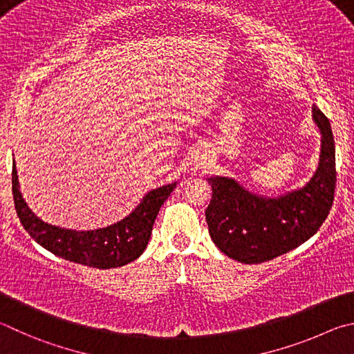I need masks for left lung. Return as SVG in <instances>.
Instances as JSON below:
<instances>
[{
	"label": "left lung",
	"mask_w": 354,
	"mask_h": 354,
	"mask_svg": "<svg viewBox=\"0 0 354 354\" xmlns=\"http://www.w3.org/2000/svg\"><path fill=\"white\" fill-rule=\"evenodd\" d=\"M322 133L320 163L301 189L270 199L252 194L228 177H209L213 197L205 212L213 243L244 264L270 261L317 233L336 191V147L330 120L313 107Z\"/></svg>",
	"instance_id": "1"
}]
</instances>
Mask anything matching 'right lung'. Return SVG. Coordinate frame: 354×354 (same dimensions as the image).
I'll use <instances>...</instances> for the list:
<instances>
[{"label": "right lung", "instance_id": "right-lung-1", "mask_svg": "<svg viewBox=\"0 0 354 354\" xmlns=\"http://www.w3.org/2000/svg\"><path fill=\"white\" fill-rule=\"evenodd\" d=\"M174 188L176 183L147 193L133 213L113 225L99 230L76 232L49 225L30 212L18 187L15 161L12 163V194L24 230L54 255L96 269L121 268L135 261L145 252L160 208Z\"/></svg>", "mask_w": 354, "mask_h": 354}]
</instances>
